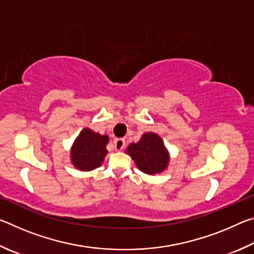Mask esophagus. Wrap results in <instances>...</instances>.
Returning <instances> with one entry per match:
<instances>
[{
    "label": "esophagus",
    "instance_id": "34e87169",
    "mask_svg": "<svg viewBox=\"0 0 254 254\" xmlns=\"http://www.w3.org/2000/svg\"><path fill=\"white\" fill-rule=\"evenodd\" d=\"M124 145H126V140L124 139H115L114 140V148H115V150H118V151L122 150L124 148Z\"/></svg>",
    "mask_w": 254,
    "mask_h": 254
}]
</instances>
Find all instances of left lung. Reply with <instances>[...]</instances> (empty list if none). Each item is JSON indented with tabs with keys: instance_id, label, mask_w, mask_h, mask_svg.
<instances>
[{
	"instance_id": "8db88e82",
	"label": "left lung",
	"mask_w": 254,
	"mask_h": 254,
	"mask_svg": "<svg viewBox=\"0 0 254 254\" xmlns=\"http://www.w3.org/2000/svg\"><path fill=\"white\" fill-rule=\"evenodd\" d=\"M127 153L134 160L137 168L148 175L162 173L169 162V153L162 139L152 132L144 133L139 142L128 145Z\"/></svg>"
}]
</instances>
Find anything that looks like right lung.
<instances>
[{
	"label": "right lung",
	"instance_id": "1",
	"mask_svg": "<svg viewBox=\"0 0 254 254\" xmlns=\"http://www.w3.org/2000/svg\"><path fill=\"white\" fill-rule=\"evenodd\" d=\"M109 136L101 135L86 127L76 137L71 147V162L81 171H91L101 166L107 154Z\"/></svg>",
	"mask_w": 254,
	"mask_h": 254
}]
</instances>
